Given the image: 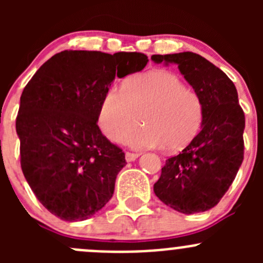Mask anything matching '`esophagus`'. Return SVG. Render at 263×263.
<instances>
[{"label": "esophagus", "instance_id": "esophagus-1", "mask_svg": "<svg viewBox=\"0 0 263 263\" xmlns=\"http://www.w3.org/2000/svg\"><path fill=\"white\" fill-rule=\"evenodd\" d=\"M140 156V154L137 153H129V151H127L126 153V160L127 161H135L137 158Z\"/></svg>", "mask_w": 263, "mask_h": 263}]
</instances>
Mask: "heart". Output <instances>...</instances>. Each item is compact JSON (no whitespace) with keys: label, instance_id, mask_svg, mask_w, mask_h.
Listing matches in <instances>:
<instances>
[{"label":"heart","instance_id":"obj_1","mask_svg":"<svg viewBox=\"0 0 263 263\" xmlns=\"http://www.w3.org/2000/svg\"><path fill=\"white\" fill-rule=\"evenodd\" d=\"M141 116L145 126L130 133L127 144L136 148L163 146L177 153L187 147L202 128L205 104L176 73L147 71L127 79L122 89L113 86L105 92L98 123L110 141L121 142Z\"/></svg>","mask_w":263,"mask_h":263}]
</instances>
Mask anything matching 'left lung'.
<instances>
[{
	"instance_id": "obj_1",
	"label": "left lung",
	"mask_w": 263,
	"mask_h": 263,
	"mask_svg": "<svg viewBox=\"0 0 263 263\" xmlns=\"http://www.w3.org/2000/svg\"><path fill=\"white\" fill-rule=\"evenodd\" d=\"M156 63H176L202 98L205 119L196 139L166 159L154 192L182 214L202 213L219 203L245 156V112L233 81L202 55L192 52L154 54Z\"/></svg>"
}]
</instances>
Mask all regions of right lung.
<instances>
[{
	"label": "right lung",
	"instance_id": "right-lung-1",
	"mask_svg": "<svg viewBox=\"0 0 263 263\" xmlns=\"http://www.w3.org/2000/svg\"><path fill=\"white\" fill-rule=\"evenodd\" d=\"M147 61L139 52L63 50L26 84L16 117L20 164L50 214L80 221L112 198L126 159L102 134L98 112L116 75L139 72Z\"/></svg>",
	"mask_w": 263,
	"mask_h": 263
}]
</instances>
